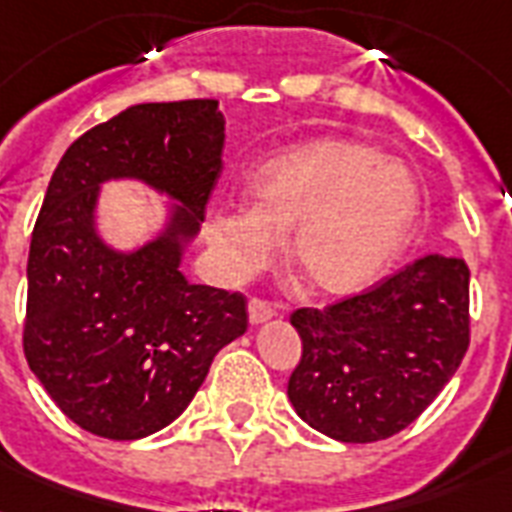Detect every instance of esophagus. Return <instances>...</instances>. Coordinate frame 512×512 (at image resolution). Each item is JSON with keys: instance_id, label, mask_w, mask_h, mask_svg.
Listing matches in <instances>:
<instances>
[{"instance_id": "1", "label": "esophagus", "mask_w": 512, "mask_h": 512, "mask_svg": "<svg viewBox=\"0 0 512 512\" xmlns=\"http://www.w3.org/2000/svg\"><path fill=\"white\" fill-rule=\"evenodd\" d=\"M276 313V308H273L268 300H263V297H252L249 300V321L252 324H263V321H268Z\"/></svg>"}]
</instances>
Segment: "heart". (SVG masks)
I'll use <instances>...</instances> for the list:
<instances>
[{
    "instance_id": "b5f03b06",
    "label": "heart",
    "mask_w": 512,
    "mask_h": 512,
    "mask_svg": "<svg viewBox=\"0 0 512 512\" xmlns=\"http://www.w3.org/2000/svg\"><path fill=\"white\" fill-rule=\"evenodd\" d=\"M255 207H223L209 239L231 276L271 263L295 231L292 263L313 289L350 295L372 284L420 215L417 177L380 148L327 138L292 148L252 177Z\"/></svg>"
}]
</instances>
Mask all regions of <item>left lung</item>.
I'll list each match as a JSON object with an SVG mask.
<instances>
[{
	"label": "left lung",
	"instance_id": "1",
	"mask_svg": "<svg viewBox=\"0 0 512 512\" xmlns=\"http://www.w3.org/2000/svg\"><path fill=\"white\" fill-rule=\"evenodd\" d=\"M303 356L287 396L345 444L401 433L452 380L470 345V271L428 255L358 295L289 316Z\"/></svg>",
	"mask_w": 512,
	"mask_h": 512
}]
</instances>
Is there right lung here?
I'll list each match as a JSON object with an SVG mask.
<instances>
[{"label": "right lung", "instance_id": "1", "mask_svg": "<svg viewBox=\"0 0 512 512\" xmlns=\"http://www.w3.org/2000/svg\"><path fill=\"white\" fill-rule=\"evenodd\" d=\"M223 140L217 100L140 103L76 138L52 172L28 249L23 353L87 433L135 441L170 425L217 350L247 332V297L180 273V244L204 220ZM108 176H138L181 201L171 228L135 256L94 233Z\"/></svg>", "mask_w": 512, "mask_h": 512}]
</instances>
